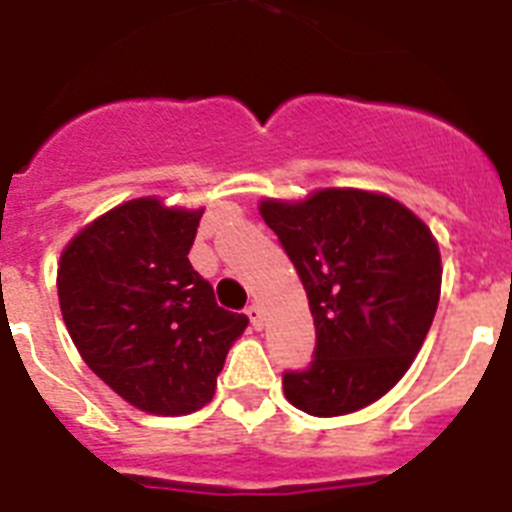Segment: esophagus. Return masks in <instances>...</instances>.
<instances>
[{"mask_svg": "<svg viewBox=\"0 0 512 512\" xmlns=\"http://www.w3.org/2000/svg\"><path fill=\"white\" fill-rule=\"evenodd\" d=\"M245 314H248V320H251V325L256 327V330H261V327H264V312H261L259 304L248 306V309H245Z\"/></svg>", "mask_w": 512, "mask_h": 512, "instance_id": "34e87169", "label": "esophagus"}]
</instances>
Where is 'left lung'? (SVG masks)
Segmentation results:
<instances>
[{
  "mask_svg": "<svg viewBox=\"0 0 512 512\" xmlns=\"http://www.w3.org/2000/svg\"><path fill=\"white\" fill-rule=\"evenodd\" d=\"M304 282L317 330L306 370L285 372L293 407L349 415L402 380L441 293V253L423 219L383 192L327 187L306 200H261Z\"/></svg>",
  "mask_w": 512,
  "mask_h": 512,
  "instance_id": "left-lung-1",
  "label": "left lung"
}]
</instances>
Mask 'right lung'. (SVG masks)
I'll use <instances>...</instances> for the list:
<instances>
[{
  "mask_svg": "<svg viewBox=\"0 0 512 512\" xmlns=\"http://www.w3.org/2000/svg\"><path fill=\"white\" fill-rule=\"evenodd\" d=\"M203 208L126 200L65 245L57 298L81 359L121 399L150 415H190L214 399L245 314L216 304L192 269Z\"/></svg>",
  "mask_w": 512,
  "mask_h": 512,
  "instance_id": "add662e5",
  "label": "right lung"
}]
</instances>
